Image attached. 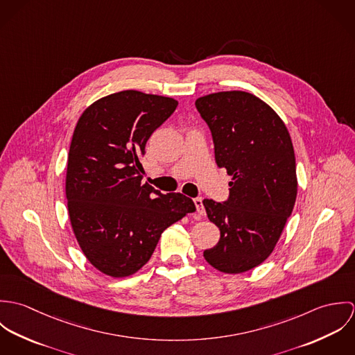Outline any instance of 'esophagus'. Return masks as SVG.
I'll return each instance as SVG.
<instances>
[{
    "label": "esophagus",
    "instance_id": "esophagus-1",
    "mask_svg": "<svg viewBox=\"0 0 355 355\" xmlns=\"http://www.w3.org/2000/svg\"><path fill=\"white\" fill-rule=\"evenodd\" d=\"M194 203H196V206H197V211H198V214L205 216V207H203L202 198H201V197L194 198Z\"/></svg>",
    "mask_w": 355,
    "mask_h": 355
}]
</instances>
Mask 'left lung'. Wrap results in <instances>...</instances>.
<instances>
[{
	"label": "left lung",
	"instance_id": "1",
	"mask_svg": "<svg viewBox=\"0 0 355 355\" xmlns=\"http://www.w3.org/2000/svg\"><path fill=\"white\" fill-rule=\"evenodd\" d=\"M207 124L218 168L232 176L224 202L203 200L220 228L205 259L224 273H242L273 252L297 200L295 154L287 127L246 92H220L196 101Z\"/></svg>",
	"mask_w": 355,
	"mask_h": 355
}]
</instances>
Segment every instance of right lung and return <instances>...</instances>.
<instances>
[{"label": "right lung", "instance_id": "1", "mask_svg": "<svg viewBox=\"0 0 355 355\" xmlns=\"http://www.w3.org/2000/svg\"><path fill=\"white\" fill-rule=\"evenodd\" d=\"M178 101L125 90L90 105L73 131L65 194L73 234L102 273L124 277L152 257L161 234L187 213L191 198L142 183L141 157Z\"/></svg>", "mask_w": 355, "mask_h": 355}]
</instances>
